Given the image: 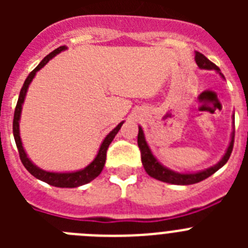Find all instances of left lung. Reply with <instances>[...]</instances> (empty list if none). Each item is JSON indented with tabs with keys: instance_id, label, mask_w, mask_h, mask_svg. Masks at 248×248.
<instances>
[{
	"instance_id": "8db88e82",
	"label": "left lung",
	"mask_w": 248,
	"mask_h": 248,
	"mask_svg": "<svg viewBox=\"0 0 248 248\" xmlns=\"http://www.w3.org/2000/svg\"><path fill=\"white\" fill-rule=\"evenodd\" d=\"M195 61H196V64L199 65V68H201V69H215L223 78V74L220 72V68L216 64H214L211 61H209L200 52L195 53ZM233 138H235V130L232 131L231 141H230V145L227 148L226 153H225L222 159L217 164H215L214 166H211L209 169L201 170V171L187 172V174L176 172L174 170H171V169H168L163 164L159 163V160L153 155L148 143H146L145 135H144V131L141 129V126H139V133H138V145H139L140 153H141V163H143L144 169H145V171L151 177H154L156 180L163 181V183L174 184V185H191V184L200 183V181L207 179V177L215 174L218 169H221L227 163V160L230 159V155L232 153V149H233Z\"/></svg>"
}]
</instances>
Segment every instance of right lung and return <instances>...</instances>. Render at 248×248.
Returning a JSON list of instances; mask_svg holds the SVG:
<instances>
[{
	"label": "right lung",
	"instance_id": "obj_1",
	"mask_svg": "<svg viewBox=\"0 0 248 248\" xmlns=\"http://www.w3.org/2000/svg\"><path fill=\"white\" fill-rule=\"evenodd\" d=\"M67 49L65 46H61L57 49H54L53 52H50L48 56H46L42 59V62L39 63L33 71L28 74L27 79L23 83V87H22L21 92H19L18 102H17L16 109H15V115H13V137H15V141H16L17 149H18L19 157H21V161L23 164L26 169H27L30 174L33 175L34 177H37L38 180H42L45 183L49 184L52 186H56V187H78V186H82L84 184L91 183L92 180H94L98 175L102 172L103 168L105 165V159H107V150H108V146L110 145V143L113 141V139L115 138V135L118 134V131L122 128L123 123H119L113 130L109 133L107 137L103 140L102 145H100L99 151H98L97 156L94 157V160L89 164L88 166H85L82 170H78V171H72V172H52V171H46L42 170L41 168H38L37 165H34L32 161L30 160V157L26 154L23 145H22V140L19 137V119H21V111H22V105L25 102L26 94H27L28 87H30L31 82L33 80L34 76H36L37 72L41 69V68L45 67L50 59L56 57L57 54L63 52V50Z\"/></svg>",
	"mask_w": 248,
	"mask_h": 248
}]
</instances>
